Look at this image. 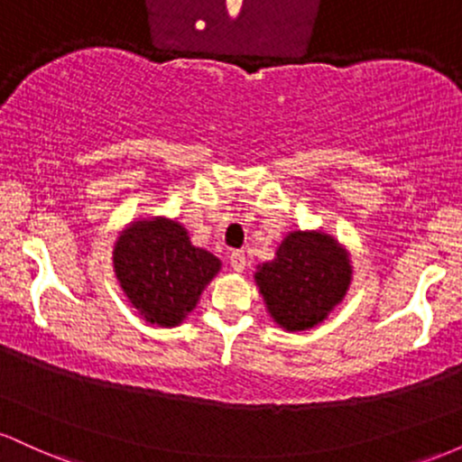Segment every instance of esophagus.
<instances>
[{"instance_id":"1","label":"esophagus","mask_w":462,"mask_h":462,"mask_svg":"<svg viewBox=\"0 0 462 462\" xmlns=\"http://www.w3.org/2000/svg\"><path fill=\"white\" fill-rule=\"evenodd\" d=\"M230 267L235 269V272H238V273H241L243 269L247 267V258H245V254L241 252V249H236V252L230 254Z\"/></svg>"}]
</instances>
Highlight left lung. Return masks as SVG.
<instances>
[{"label": "left lung", "instance_id": "obj_1", "mask_svg": "<svg viewBox=\"0 0 462 462\" xmlns=\"http://www.w3.org/2000/svg\"><path fill=\"white\" fill-rule=\"evenodd\" d=\"M352 256L338 238L323 230H291L261 263L254 282L269 317L286 332L319 326L346 300L352 284Z\"/></svg>", "mask_w": 462, "mask_h": 462}]
</instances>
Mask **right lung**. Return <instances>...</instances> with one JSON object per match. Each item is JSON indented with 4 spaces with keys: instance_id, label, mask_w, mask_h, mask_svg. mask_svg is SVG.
Here are the masks:
<instances>
[{
    "instance_id": "add662e5",
    "label": "right lung",
    "mask_w": 462,
    "mask_h": 462,
    "mask_svg": "<svg viewBox=\"0 0 462 462\" xmlns=\"http://www.w3.org/2000/svg\"><path fill=\"white\" fill-rule=\"evenodd\" d=\"M113 272L141 319L176 328L198 306L221 261L190 243L189 230L169 217H136L116 236Z\"/></svg>"
}]
</instances>
